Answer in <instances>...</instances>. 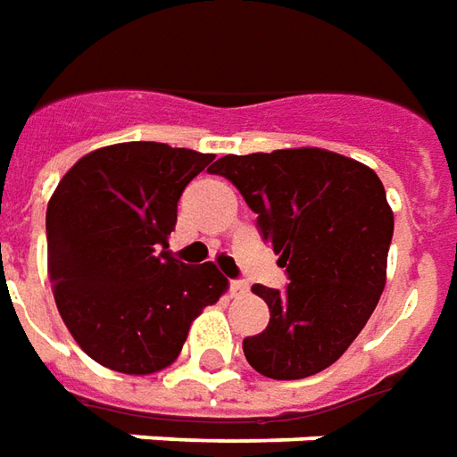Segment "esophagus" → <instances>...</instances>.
<instances>
[{
	"label": "esophagus",
	"mask_w": 457,
	"mask_h": 457,
	"mask_svg": "<svg viewBox=\"0 0 457 457\" xmlns=\"http://www.w3.org/2000/svg\"><path fill=\"white\" fill-rule=\"evenodd\" d=\"M229 289H232V295H247L250 292V284L245 282V279H232Z\"/></svg>",
	"instance_id": "1"
}]
</instances>
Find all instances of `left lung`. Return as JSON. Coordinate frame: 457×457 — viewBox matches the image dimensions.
Here are the masks:
<instances>
[{"label":"left lung","instance_id":"obj_1","mask_svg":"<svg viewBox=\"0 0 457 457\" xmlns=\"http://www.w3.org/2000/svg\"><path fill=\"white\" fill-rule=\"evenodd\" d=\"M239 190L287 267V289L254 284L270 324L242 341L254 371L295 381L349 349L378 304L394 212L371 168L321 148L225 155L212 168Z\"/></svg>","mask_w":457,"mask_h":457}]
</instances>
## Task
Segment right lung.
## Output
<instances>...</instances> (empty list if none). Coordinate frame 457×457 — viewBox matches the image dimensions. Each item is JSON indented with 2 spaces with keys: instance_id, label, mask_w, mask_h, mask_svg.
I'll return each mask as SVG.
<instances>
[{
  "instance_id": "add662e5",
  "label": "right lung",
  "mask_w": 457,
  "mask_h": 457,
  "mask_svg": "<svg viewBox=\"0 0 457 457\" xmlns=\"http://www.w3.org/2000/svg\"><path fill=\"white\" fill-rule=\"evenodd\" d=\"M215 155L136 140L88 153L46 207L49 279L63 324L106 369L145 376L170 366L193 319L228 279L212 262L168 252L178 203Z\"/></svg>"
}]
</instances>
